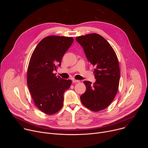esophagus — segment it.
Returning <instances> with one entry per match:
<instances>
[{
  "label": "esophagus",
  "mask_w": 148,
  "mask_h": 148,
  "mask_svg": "<svg viewBox=\"0 0 148 148\" xmlns=\"http://www.w3.org/2000/svg\"><path fill=\"white\" fill-rule=\"evenodd\" d=\"M79 80H77V79H73V82H74V83H77V82H79Z\"/></svg>",
  "instance_id": "34e87169"
}]
</instances>
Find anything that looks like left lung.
Listing matches in <instances>:
<instances>
[{
	"label": "left lung",
	"mask_w": 148,
	"mask_h": 148,
	"mask_svg": "<svg viewBox=\"0 0 148 148\" xmlns=\"http://www.w3.org/2000/svg\"><path fill=\"white\" fill-rule=\"evenodd\" d=\"M75 39L95 67L96 81L93 84L84 81L86 91L81 95V101L92 111L103 110L114 100L118 90L120 70L117 56L108 42L98 34L81 36Z\"/></svg>",
	"instance_id": "left-lung-1"
}]
</instances>
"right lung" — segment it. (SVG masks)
<instances>
[{"mask_svg":"<svg viewBox=\"0 0 148 148\" xmlns=\"http://www.w3.org/2000/svg\"><path fill=\"white\" fill-rule=\"evenodd\" d=\"M73 37L50 36L42 39L31 56L27 73L29 91L36 106L53 115L61 110L64 92L71 85L53 73L61 66L62 58L73 43Z\"/></svg>","mask_w":148,"mask_h":148,"instance_id":"1","label":"right lung"}]
</instances>
